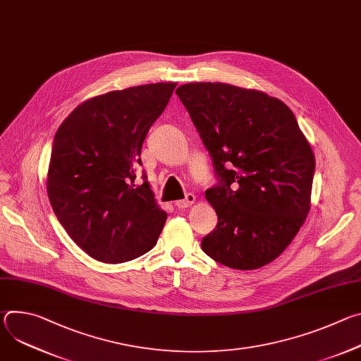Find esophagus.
<instances>
[{"label": "esophagus", "instance_id": "1", "mask_svg": "<svg viewBox=\"0 0 361 361\" xmlns=\"http://www.w3.org/2000/svg\"><path fill=\"white\" fill-rule=\"evenodd\" d=\"M194 201H195V195L191 194V192H188V194L185 195V198H184V200H178V201L176 202V205H177L178 209H187V207H190L191 204H194Z\"/></svg>", "mask_w": 361, "mask_h": 361}]
</instances>
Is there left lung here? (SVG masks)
I'll list each match as a JSON object with an SVG mask.
<instances>
[{
	"instance_id": "obj_1",
	"label": "left lung",
	"mask_w": 361,
	"mask_h": 361,
	"mask_svg": "<svg viewBox=\"0 0 361 361\" xmlns=\"http://www.w3.org/2000/svg\"><path fill=\"white\" fill-rule=\"evenodd\" d=\"M207 148L217 184L205 191L219 223L202 251L235 270L271 263L302 226L316 161L293 111L262 91L223 82L177 88Z\"/></svg>"
}]
</instances>
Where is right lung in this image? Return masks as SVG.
Segmentation results:
<instances>
[{"mask_svg": "<svg viewBox=\"0 0 361 361\" xmlns=\"http://www.w3.org/2000/svg\"><path fill=\"white\" fill-rule=\"evenodd\" d=\"M176 82L111 91L78 106L51 149L47 191L74 243L102 263H126L156 245L167 213L159 209L140 154Z\"/></svg>", "mask_w": 361, "mask_h": 361, "instance_id": "right-lung-1", "label": "right lung"}]
</instances>
